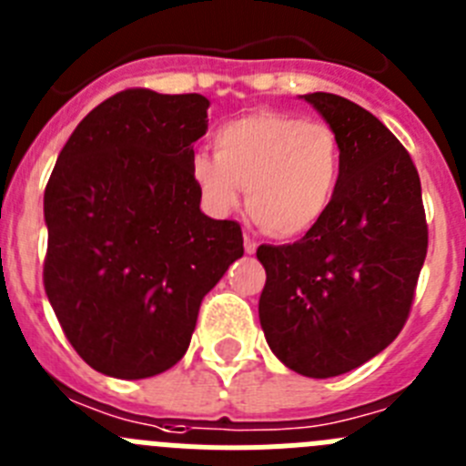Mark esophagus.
I'll return each instance as SVG.
<instances>
[{"label": "esophagus", "instance_id": "1", "mask_svg": "<svg viewBox=\"0 0 466 466\" xmlns=\"http://www.w3.org/2000/svg\"><path fill=\"white\" fill-rule=\"evenodd\" d=\"M243 248H246L248 255H253L255 250H258V243H255L250 237H243Z\"/></svg>", "mask_w": 466, "mask_h": 466}]
</instances>
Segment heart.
I'll list each match as a JSON object with an SVG mask.
<instances>
[{
    "instance_id": "heart-1",
    "label": "heart",
    "mask_w": 466,
    "mask_h": 466,
    "mask_svg": "<svg viewBox=\"0 0 466 466\" xmlns=\"http://www.w3.org/2000/svg\"><path fill=\"white\" fill-rule=\"evenodd\" d=\"M213 149L190 156L188 174L199 202L216 218L248 211L278 238L303 237L331 211L342 184V142L324 121L258 110L225 121Z\"/></svg>"
}]
</instances>
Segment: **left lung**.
Here are the masks:
<instances>
[{
	"label": "left lung",
	"instance_id": "left-lung-1",
	"mask_svg": "<svg viewBox=\"0 0 466 466\" xmlns=\"http://www.w3.org/2000/svg\"><path fill=\"white\" fill-rule=\"evenodd\" d=\"M301 98L340 137L342 184L306 237L258 248L267 271L259 324L289 370L326 380L370 360L402 331L428 223L411 156L375 115L324 91Z\"/></svg>",
	"mask_w": 466,
	"mask_h": 466
}]
</instances>
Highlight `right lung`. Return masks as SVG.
Listing matches in <instances>:
<instances>
[{
    "label": "right lung",
    "mask_w": 466,
    "mask_h": 466,
    "mask_svg": "<svg viewBox=\"0 0 466 466\" xmlns=\"http://www.w3.org/2000/svg\"><path fill=\"white\" fill-rule=\"evenodd\" d=\"M207 110L199 94L119 91L77 124L46 186V294L107 377L181 360L202 299L243 255L238 223L204 216L190 181Z\"/></svg>",
    "instance_id": "obj_1"
}]
</instances>
